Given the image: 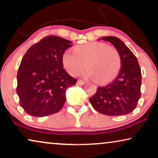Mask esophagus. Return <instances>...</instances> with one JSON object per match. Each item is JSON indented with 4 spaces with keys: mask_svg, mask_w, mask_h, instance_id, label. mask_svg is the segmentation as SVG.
<instances>
[{
    "mask_svg": "<svg viewBox=\"0 0 158 158\" xmlns=\"http://www.w3.org/2000/svg\"><path fill=\"white\" fill-rule=\"evenodd\" d=\"M84 81H82V80H81V79H79L77 82V85H78V86H82V85H84Z\"/></svg>",
    "mask_w": 158,
    "mask_h": 158,
    "instance_id": "obj_1",
    "label": "esophagus"
}]
</instances>
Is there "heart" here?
Listing matches in <instances>:
<instances>
[{
  "label": "heart",
  "instance_id": "b5f03b06",
  "mask_svg": "<svg viewBox=\"0 0 158 158\" xmlns=\"http://www.w3.org/2000/svg\"><path fill=\"white\" fill-rule=\"evenodd\" d=\"M74 51L66 50L61 57L64 67L71 75L79 74L86 63V77L103 84L114 79L120 70V55L107 44L92 41L76 46Z\"/></svg>",
  "mask_w": 158,
  "mask_h": 158
}]
</instances>
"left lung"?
I'll return each instance as SVG.
<instances>
[{"label":"left lung","instance_id":"8db88e82","mask_svg":"<svg viewBox=\"0 0 158 158\" xmlns=\"http://www.w3.org/2000/svg\"><path fill=\"white\" fill-rule=\"evenodd\" d=\"M109 41L118 51L121 69L117 78L107 85L97 87L89 102L97 112L108 116L127 114L136 108L140 98L141 69L136 56L115 36H104L98 40Z\"/></svg>","mask_w":158,"mask_h":158}]
</instances>
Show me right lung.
<instances>
[{"mask_svg": "<svg viewBox=\"0 0 158 158\" xmlns=\"http://www.w3.org/2000/svg\"><path fill=\"white\" fill-rule=\"evenodd\" d=\"M72 44L49 35L31 46L23 56L18 71L16 92L27 114L44 117L61 110L66 89L77 82L61 61L62 54Z\"/></svg>", "mask_w": 158, "mask_h": 158, "instance_id": "1", "label": "right lung"}]
</instances>
